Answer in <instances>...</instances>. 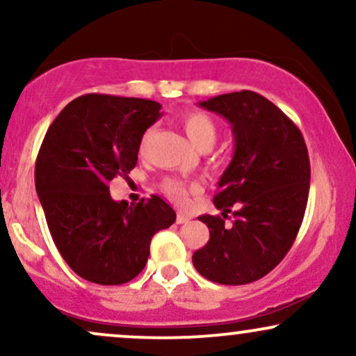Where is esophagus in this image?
<instances>
[{
    "label": "esophagus",
    "mask_w": 356,
    "mask_h": 356,
    "mask_svg": "<svg viewBox=\"0 0 356 356\" xmlns=\"http://www.w3.org/2000/svg\"><path fill=\"white\" fill-rule=\"evenodd\" d=\"M175 220H177V224H187L191 220V218L187 214H184V212H179L177 219H175Z\"/></svg>",
    "instance_id": "1"
}]
</instances>
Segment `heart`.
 Here are the masks:
<instances>
[{
    "label": "heart",
    "instance_id": "heart-1",
    "mask_svg": "<svg viewBox=\"0 0 356 356\" xmlns=\"http://www.w3.org/2000/svg\"><path fill=\"white\" fill-rule=\"evenodd\" d=\"M181 125L186 136L191 138L192 144L197 145L199 149H209L216 142V138H218V125L204 112L192 110V112L184 113L181 118ZM162 189L174 201L182 202L186 199V187H184L182 182L174 181V179H169V181L162 184Z\"/></svg>",
    "mask_w": 356,
    "mask_h": 356
}]
</instances>
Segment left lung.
I'll list each match as a JSON object with an SVG mask.
<instances>
[{"mask_svg": "<svg viewBox=\"0 0 356 356\" xmlns=\"http://www.w3.org/2000/svg\"><path fill=\"white\" fill-rule=\"evenodd\" d=\"M199 107L229 122L234 155L214 195L222 218H199L209 227V241L192 263L214 283H252L275 269L295 243L308 202V149L300 129L256 92L224 93ZM231 207L235 219L224 227Z\"/></svg>", "mask_w": 356, "mask_h": 356, "instance_id": "left-lung-1", "label": "left lung"}]
</instances>
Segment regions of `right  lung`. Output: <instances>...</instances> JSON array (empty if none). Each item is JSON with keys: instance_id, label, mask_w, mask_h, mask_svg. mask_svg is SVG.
Instances as JSON below:
<instances>
[{"instance_id": "add662e5", "label": "right lung", "mask_w": 356, "mask_h": 356, "mask_svg": "<svg viewBox=\"0 0 356 356\" xmlns=\"http://www.w3.org/2000/svg\"><path fill=\"white\" fill-rule=\"evenodd\" d=\"M161 108L154 100L88 93L61 110L43 138L36 194L55 246L83 280L129 283L145 268L155 232L174 224V209L159 195L134 206L113 201L108 189L136 167Z\"/></svg>"}]
</instances>
